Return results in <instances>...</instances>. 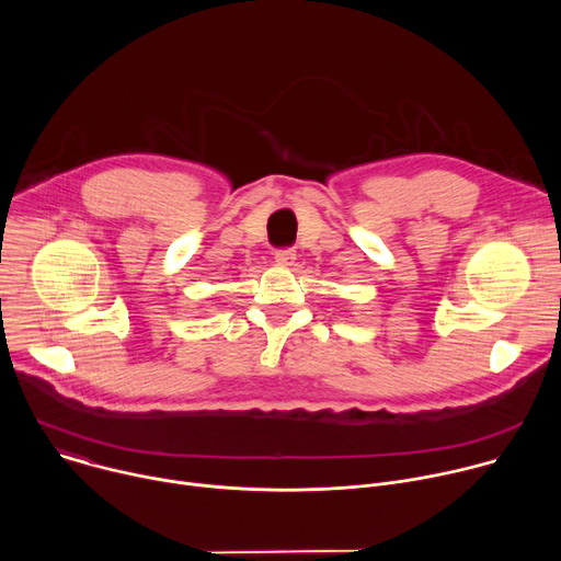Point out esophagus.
I'll return each instance as SVG.
<instances>
[{
  "instance_id": "obj_1",
  "label": "esophagus",
  "mask_w": 561,
  "mask_h": 561,
  "mask_svg": "<svg viewBox=\"0 0 561 561\" xmlns=\"http://www.w3.org/2000/svg\"><path fill=\"white\" fill-rule=\"evenodd\" d=\"M275 262L284 264V266H290L295 262V251L293 249H277L275 251Z\"/></svg>"
}]
</instances>
